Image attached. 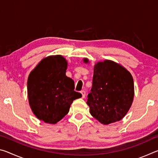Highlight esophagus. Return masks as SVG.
<instances>
[{
    "mask_svg": "<svg viewBox=\"0 0 158 158\" xmlns=\"http://www.w3.org/2000/svg\"><path fill=\"white\" fill-rule=\"evenodd\" d=\"M81 95H82V98H84L85 96V92L84 91V90H81Z\"/></svg>",
    "mask_w": 158,
    "mask_h": 158,
    "instance_id": "esophagus-1",
    "label": "esophagus"
}]
</instances>
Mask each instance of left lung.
<instances>
[{
    "label": "left lung",
    "mask_w": 158,
    "mask_h": 158,
    "mask_svg": "<svg viewBox=\"0 0 158 158\" xmlns=\"http://www.w3.org/2000/svg\"><path fill=\"white\" fill-rule=\"evenodd\" d=\"M90 90L87 100L90 114L101 123L110 124L121 121L132 105L133 78L121 65L105 60L95 65Z\"/></svg>",
    "instance_id": "obj_1"
}]
</instances>
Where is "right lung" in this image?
I'll list each match as a JSON object with an SVG mask.
<instances>
[{
  "instance_id": "1",
  "label": "right lung",
  "mask_w": 158,
  "mask_h": 158,
  "mask_svg": "<svg viewBox=\"0 0 158 158\" xmlns=\"http://www.w3.org/2000/svg\"><path fill=\"white\" fill-rule=\"evenodd\" d=\"M68 63L62 56L42 59L29 74V105L37 118L55 124L68 114L71 104L81 94L74 91V83L65 75Z\"/></svg>"
}]
</instances>
